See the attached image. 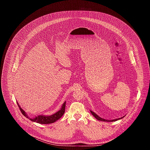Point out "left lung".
Listing matches in <instances>:
<instances>
[{"instance_id": "obj_1", "label": "left lung", "mask_w": 150, "mask_h": 150, "mask_svg": "<svg viewBox=\"0 0 150 150\" xmlns=\"http://www.w3.org/2000/svg\"><path fill=\"white\" fill-rule=\"evenodd\" d=\"M91 112V114L94 116V117H96L97 120H101V121H103V122H113V121H116V120H119V119H122V118H123V117H121V118H119V119H114V120H105V119H103V118H101L100 117H99L97 115H96L95 113H94L93 112H92V111H90Z\"/></svg>"}]
</instances>
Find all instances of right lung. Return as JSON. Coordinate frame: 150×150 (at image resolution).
Returning a JSON list of instances; mask_svg holds the SVG:
<instances>
[{
  "label": "right lung",
  "mask_w": 150,
  "mask_h": 150,
  "mask_svg": "<svg viewBox=\"0 0 150 150\" xmlns=\"http://www.w3.org/2000/svg\"><path fill=\"white\" fill-rule=\"evenodd\" d=\"M18 104V105L19 107V108L21 112V113H23V115L25 116L26 117H27L28 119H29L30 120L33 121V122H35L38 123H41V124H49V123H54V122H56V120H57L58 119H59L65 113V105H66V102H65L63 103L61 109L58 111L57 112H56V113H54V115H52L51 116H42V115H40L34 118H30L26 114V113L25 112V111L24 110H23L20 108V105L18 104V102H16Z\"/></svg>",
  "instance_id": "1"
}]
</instances>
